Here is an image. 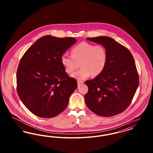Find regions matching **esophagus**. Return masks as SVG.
<instances>
[{
    "instance_id": "1",
    "label": "esophagus",
    "mask_w": 153,
    "mask_h": 153,
    "mask_svg": "<svg viewBox=\"0 0 153 153\" xmlns=\"http://www.w3.org/2000/svg\"><path fill=\"white\" fill-rule=\"evenodd\" d=\"M84 83V82L82 81H77V84H78V85H81V84H82Z\"/></svg>"
}]
</instances>
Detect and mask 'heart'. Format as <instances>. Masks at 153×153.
<instances>
[{
    "mask_svg": "<svg viewBox=\"0 0 153 153\" xmlns=\"http://www.w3.org/2000/svg\"><path fill=\"white\" fill-rule=\"evenodd\" d=\"M71 54V56L65 54L62 56L61 64L68 73H72L80 64V70L71 75L79 81L85 80L91 75L100 74L107 65V52L102 45L82 42L73 48Z\"/></svg>",
    "mask_w": 153,
    "mask_h": 153,
    "instance_id": "obj_1",
    "label": "heart"
}]
</instances>
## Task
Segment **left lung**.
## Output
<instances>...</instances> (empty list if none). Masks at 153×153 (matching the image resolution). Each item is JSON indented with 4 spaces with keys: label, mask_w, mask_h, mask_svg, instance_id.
Returning a JSON list of instances; mask_svg holds the SVG:
<instances>
[{
    "label": "left lung",
    "mask_w": 153,
    "mask_h": 153,
    "mask_svg": "<svg viewBox=\"0 0 153 153\" xmlns=\"http://www.w3.org/2000/svg\"><path fill=\"white\" fill-rule=\"evenodd\" d=\"M101 44L107 52V65L100 74L85 84V101L89 109L99 116L113 117L130 104L139 86V76L131 52L108 36L87 38Z\"/></svg>",
    "instance_id": "1"
}]
</instances>
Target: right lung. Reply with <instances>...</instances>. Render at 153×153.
Returning a JSON list of instances; mask_svg holds the SVG:
<instances>
[{
  "mask_svg": "<svg viewBox=\"0 0 153 153\" xmlns=\"http://www.w3.org/2000/svg\"><path fill=\"white\" fill-rule=\"evenodd\" d=\"M77 39L42 36L25 52L16 73L18 94L23 104L37 117H56L65 109L77 87L61 64L62 56Z\"/></svg>",
  "mask_w": 153,
  "mask_h": 153,
  "instance_id": "1",
  "label": "right lung"
}]
</instances>
